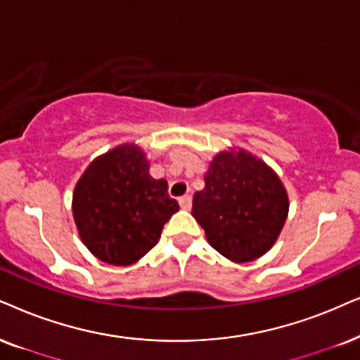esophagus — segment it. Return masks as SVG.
<instances>
[{"instance_id":"obj_1","label":"esophagus","mask_w":360,"mask_h":360,"mask_svg":"<svg viewBox=\"0 0 360 360\" xmlns=\"http://www.w3.org/2000/svg\"><path fill=\"white\" fill-rule=\"evenodd\" d=\"M191 204H193V198H191L189 194H186V195H183V198H179V206H181V209H184V211L191 209Z\"/></svg>"}]
</instances>
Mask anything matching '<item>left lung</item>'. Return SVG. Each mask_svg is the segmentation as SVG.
Here are the masks:
<instances>
[{"mask_svg": "<svg viewBox=\"0 0 360 360\" xmlns=\"http://www.w3.org/2000/svg\"><path fill=\"white\" fill-rule=\"evenodd\" d=\"M289 211L279 176L251 153H217L193 199L207 243L234 262L261 257L274 245Z\"/></svg>", "mask_w": 360, "mask_h": 360, "instance_id": "1", "label": "left lung"}]
</instances>
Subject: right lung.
<instances>
[{"mask_svg": "<svg viewBox=\"0 0 360 360\" xmlns=\"http://www.w3.org/2000/svg\"><path fill=\"white\" fill-rule=\"evenodd\" d=\"M179 204L166 179L149 174V161L136 144H122L94 159L72 193V217L93 256L129 266L148 254Z\"/></svg>", "mask_w": 360, "mask_h": 360, "instance_id": "add662e5", "label": "right lung"}]
</instances>
